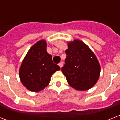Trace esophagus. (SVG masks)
<instances>
[{
	"mask_svg": "<svg viewBox=\"0 0 120 120\" xmlns=\"http://www.w3.org/2000/svg\"><path fill=\"white\" fill-rule=\"evenodd\" d=\"M58 65L60 66V68H62V66H63V63L62 62H60L59 64H58Z\"/></svg>",
	"mask_w": 120,
	"mask_h": 120,
	"instance_id": "1",
	"label": "esophagus"
}]
</instances>
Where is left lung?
I'll use <instances>...</instances> for the list:
<instances>
[{"instance_id":"8db88e82","label":"left lung","mask_w":120,"mask_h":120,"mask_svg":"<svg viewBox=\"0 0 120 120\" xmlns=\"http://www.w3.org/2000/svg\"><path fill=\"white\" fill-rule=\"evenodd\" d=\"M65 65L62 68L69 86L78 90H88L95 85L100 65L90 48L78 39L68 43Z\"/></svg>"}]
</instances>
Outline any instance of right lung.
<instances>
[{"mask_svg": "<svg viewBox=\"0 0 120 120\" xmlns=\"http://www.w3.org/2000/svg\"><path fill=\"white\" fill-rule=\"evenodd\" d=\"M44 40L37 42L28 51L22 61L19 76L22 84L33 92H38L46 87L53 73L60 68L52 62V56L47 52Z\"/></svg>", "mask_w": 120, "mask_h": 120, "instance_id": "1", "label": "right lung"}]
</instances>
